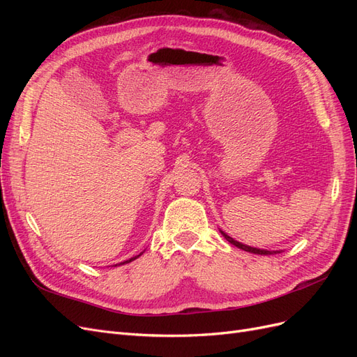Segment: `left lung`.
Listing matches in <instances>:
<instances>
[{
  "label": "left lung",
  "instance_id": "8db88e82",
  "mask_svg": "<svg viewBox=\"0 0 357 357\" xmlns=\"http://www.w3.org/2000/svg\"><path fill=\"white\" fill-rule=\"evenodd\" d=\"M219 231H220V234L225 236L226 241H229L232 245L241 248V250H244V252H250V253H255V255H264V256H268V255H277V253H282V252H283V250H265V248L250 247V245H247V244H243V243H240V241L234 240L232 236H229L228 234H225L222 229H219Z\"/></svg>",
  "mask_w": 357,
  "mask_h": 357
}]
</instances>
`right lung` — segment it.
Masks as SVG:
<instances>
[{"mask_svg": "<svg viewBox=\"0 0 357 357\" xmlns=\"http://www.w3.org/2000/svg\"><path fill=\"white\" fill-rule=\"evenodd\" d=\"M143 255V252L142 253H139V255H137V256H134V257H131V259H128V261H123V262H121V264H116L114 266H117V265H125V264H129V262H132V261H135V259L137 257H139V256H142Z\"/></svg>", "mask_w": 357, "mask_h": 357, "instance_id": "add662e5", "label": "right lung"}]
</instances>
